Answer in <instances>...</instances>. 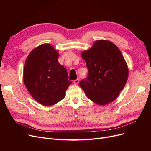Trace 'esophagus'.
<instances>
[{"instance_id":"esophagus-1","label":"esophagus","mask_w":151,"mask_h":151,"mask_svg":"<svg viewBox=\"0 0 151 151\" xmlns=\"http://www.w3.org/2000/svg\"><path fill=\"white\" fill-rule=\"evenodd\" d=\"M79 81H80V80H79L78 78H77L76 80H75L73 81V83H74L75 84H78L79 83Z\"/></svg>"}]
</instances>
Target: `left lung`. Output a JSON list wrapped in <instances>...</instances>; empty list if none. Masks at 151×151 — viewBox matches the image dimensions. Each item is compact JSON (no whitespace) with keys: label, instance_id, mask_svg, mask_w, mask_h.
<instances>
[{"label":"left lung","instance_id":"8db88e82","mask_svg":"<svg viewBox=\"0 0 151 151\" xmlns=\"http://www.w3.org/2000/svg\"><path fill=\"white\" fill-rule=\"evenodd\" d=\"M81 54L89 71L88 78L80 83L86 96L100 106L113 102L129 77L128 66L121 51L113 42L99 40Z\"/></svg>","mask_w":151,"mask_h":151}]
</instances>
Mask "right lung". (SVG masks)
Listing matches in <instances>:
<instances>
[{"label":"right lung","instance_id":"1","mask_svg":"<svg viewBox=\"0 0 151 151\" xmlns=\"http://www.w3.org/2000/svg\"><path fill=\"white\" fill-rule=\"evenodd\" d=\"M59 56L52 45L44 43L32 51L26 60L24 83L32 97L43 106L62 100L71 84L66 68L58 62Z\"/></svg>","mask_w":151,"mask_h":151}]
</instances>
